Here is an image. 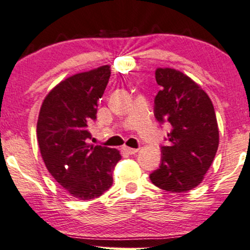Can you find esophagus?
Listing matches in <instances>:
<instances>
[{"instance_id": "34e87169", "label": "esophagus", "mask_w": 250, "mask_h": 250, "mask_svg": "<svg viewBox=\"0 0 250 250\" xmlns=\"http://www.w3.org/2000/svg\"><path fill=\"white\" fill-rule=\"evenodd\" d=\"M124 152H126L127 154H130V155H133V154H135V153H138V150L139 149H137V148H131V147H124Z\"/></svg>"}]
</instances>
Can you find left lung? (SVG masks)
Returning a JSON list of instances; mask_svg holds the SVG:
<instances>
[{
    "label": "left lung",
    "mask_w": 250,
    "mask_h": 250,
    "mask_svg": "<svg viewBox=\"0 0 250 250\" xmlns=\"http://www.w3.org/2000/svg\"><path fill=\"white\" fill-rule=\"evenodd\" d=\"M161 90L154 100V115L169 123L168 146L161 147V165L149 175L154 186L187 192L199 186L219 146V130L208 95L189 76L174 68H156Z\"/></svg>",
    "instance_id": "obj_1"
}]
</instances>
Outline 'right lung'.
<instances>
[{
  "instance_id": "obj_1",
  "label": "right lung",
  "mask_w": 250,
  "mask_h": 250,
  "mask_svg": "<svg viewBox=\"0 0 250 250\" xmlns=\"http://www.w3.org/2000/svg\"><path fill=\"white\" fill-rule=\"evenodd\" d=\"M111 75L109 64L58 83L42 102L37 139L46 168L70 196L97 198L112 186L119 150L88 144L89 125Z\"/></svg>"
}]
</instances>
